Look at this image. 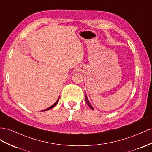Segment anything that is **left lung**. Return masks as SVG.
I'll use <instances>...</instances> for the list:
<instances>
[{
    "label": "left lung",
    "mask_w": 152,
    "mask_h": 152,
    "mask_svg": "<svg viewBox=\"0 0 152 152\" xmlns=\"http://www.w3.org/2000/svg\"><path fill=\"white\" fill-rule=\"evenodd\" d=\"M86 99H85V101H86V104H88V106L91 108V109H92V110H94V108L92 107V106H91V104H90V102H89V101H88V97H87V96H86Z\"/></svg>",
    "instance_id": "8db88e82"
}]
</instances>
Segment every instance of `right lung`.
Instances as JSON below:
<instances>
[{
    "mask_svg": "<svg viewBox=\"0 0 152 152\" xmlns=\"http://www.w3.org/2000/svg\"><path fill=\"white\" fill-rule=\"evenodd\" d=\"M58 100H59V98L58 99V100L57 101H56L54 104H53V105H52L51 106H50V107H48V109H46V110H42V111H47V110H50V109H51V108H53V107H54L56 105H57V103H58Z\"/></svg>",
    "mask_w": 152,
    "mask_h": 152,
    "instance_id": "right-lung-1",
    "label": "right lung"
}]
</instances>
